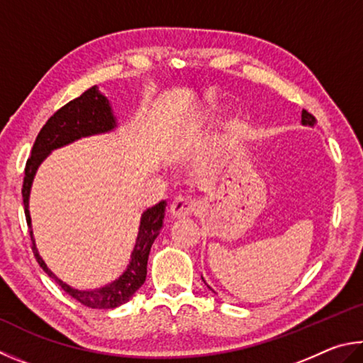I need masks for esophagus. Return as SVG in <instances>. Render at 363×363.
Segmentation results:
<instances>
[{
	"mask_svg": "<svg viewBox=\"0 0 363 363\" xmlns=\"http://www.w3.org/2000/svg\"><path fill=\"white\" fill-rule=\"evenodd\" d=\"M196 211V202L193 199H186V198H177L174 202L170 204V217L172 218H185L193 215Z\"/></svg>",
	"mask_w": 363,
	"mask_h": 363,
	"instance_id": "34e87169",
	"label": "esophagus"
}]
</instances>
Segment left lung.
Returning a JSON list of instances; mask_svg holds the SVG:
<instances>
[{
  "label": "left lung",
  "mask_w": 363,
  "mask_h": 363,
  "mask_svg": "<svg viewBox=\"0 0 363 363\" xmlns=\"http://www.w3.org/2000/svg\"><path fill=\"white\" fill-rule=\"evenodd\" d=\"M315 123H317V121H315V118L313 116V114L308 113L306 110L301 111V124H303V125L314 127ZM201 277H202V276H201ZM202 281H204V277H202ZM204 282H206V281H204ZM206 285H207V282H206ZM207 287H208V285H207ZM208 289H211V287H208Z\"/></svg>",
  "instance_id": "1"
}]
</instances>
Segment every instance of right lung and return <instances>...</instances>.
<instances>
[{
  "label": "right lung",
  "instance_id": "add662e5",
  "mask_svg": "<svg viewBox=\"0 0 363 363\" xmlns=\"http://www.w3.org/2000/svg\"><path fill=\"white\" fill-rule=\"evenodd\" d=\"M116 127L118 118L114 116L110 100L100 92L99 86L89 87L78 99L68 101L65 106H62L59 111L54 113V116L49 118L41 132L38 133L33 150H31V157L27 161V167H25V178L22 188L25 217H27L30 236L31 240H33V253L38 263H40L43 271L46 272L50 279H54L69 296H73L76 301H79L81 304H84V306L92 309L118 308L121 304L129 301L133 294L142 287L146 279V266H148L151 245L159 236V231L162 230V220L167 202L161 201L159 204L152 206L151 208H146L142 213L135 245H133V250L130 253V262L127 264L123 274L100 289L78 290L57 277L54 272L48 268L46 262H44L40 252L36 249L33 228H31V217L28 211L30 193L38 169H40L44 159H46L54 150L73 143L79 138L113 132Z\"/></svg>",
  "mask_w": 363,
  "mask_h": 363
}]
</instances>
